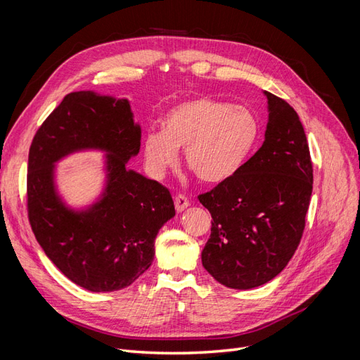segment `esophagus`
I'll use <instances>...</instances> for the list:
<instances>
[{"mask_svg":"<svg viewBox=\"0 0 360 360\" xmlns=\"http://www.w3.org/2000/svg\"><path fill=\"white\" fill-rule=\"evenodd\" d=\"M174 204H176V210L179 213H181L189 207V200L184 197V195H177L176 200H174Z\"/></svg>","mask_w":360,"mask_h":360,"instance_id":"obj_1","label":"esophagus"}]
</instances>
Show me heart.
<instances>
[{"label":"heart","mask_w":360,"mask_h":360,"mask_svg":"<svg viewBox=\"0 0 360 360\" xmlns=\"http://www.w3.org/2000/svg\"><path fill=\"white\" fill-rule=\"evenodd\" d=\"M162 132L147 134L143 143L146 168L162 179L179 162L201 181L219 184L240 171L252 156L261 135L255 112L243 105H230L212 97L179 102L163 115Z\"/></svg>","instance_id":"obj_1"}]
</instances>
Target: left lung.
<instances>
[{"instance_id": "8db88e82", "label": "left lung", "mask_w": 360, "mask_h": 360, "mask_svg": "<svg viewBox=\"0 0 360 360\" xmlns=\"http://www.w3.org/2000/svg\"><path fill=\"white\" fill-rule=\"evenodd\" d=\"M267 97L264 143L236 176L198 197L212 214L204 269L234 290L266 284L285 269L300 243L312 193L309 147L297 112Z\"/></svg>"}]
</instances>
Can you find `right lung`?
<instances>
[{"label":"right lung","mask_w":360,"mask_h":360,"mask_svg":"<svg viewBox=\"0 0 360 360\" xmlns=\"http://www.w3.org/2000/svg\"><path fill=\"white\" fill-rule=\"evenodd\" d=\"M141 127L126 97L75 91L40 126L28 156V217L39 245L61 274L93 292L129 287L151 266L160 228L176 216L169 191L129 169ZM102 150L104 184L73 207L58 191L56 163L79 150Z\"/></svg>","instance_id":"right-lung-1"}]
</instances>
